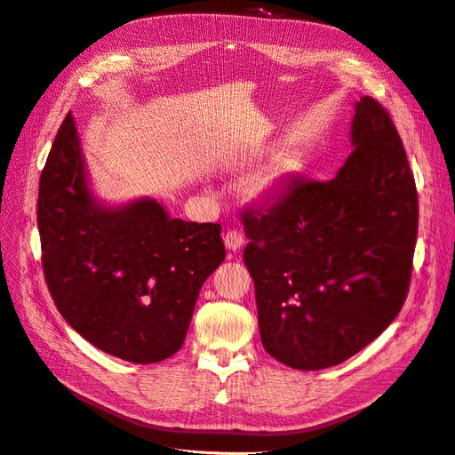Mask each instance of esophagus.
<instances>
[{"instance_id": "esophagus-1", "label": "esophagus", "mask_w": 455, "mask_h": 455, "mask_svg": "<svg viewBox=\"0 0 455 455\" xmlns=\"http://www.w3.org/2000/svg\"><path fill=\"white\" fill-rule=\"evenodd\" d=\"M224 243H226V249L231 252H237L243 244V235L239 231H228L224 235Z\"/></svg>"}]
</instances>
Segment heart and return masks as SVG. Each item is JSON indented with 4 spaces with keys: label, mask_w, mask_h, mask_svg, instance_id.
<instances>
[{
    "label": "heart",
    "mask_w": 455,
    "mask_h": 455,
    "mask_svg": "<svg viewBox=\"0 0 455 455\" xmlns=\"http://www.w3.org/2000/svg\"><path fill=\"white\" fill-rule=\"evenodd\" d=\"M279 186V172L273 167L259 169L246 180V194L254 199H267Z\"/></svg>",
    "instance_id": "obj_1"
}]
</instances>
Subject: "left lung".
Here are the masks:
<instances>
[{
    "label": "left lung",
    "mask_w": 455,
    "mask_h": 455,
    "mask_svg": "<svg viewBox=\"0 0 455 455\" xmlns=\"http://www.w3.org/2000/svg\"><path fill=\"white\" fill-rule=\"evenodd\" d=\"M351 154L328 182H296L243 214L264 349L296 370L336 366L401 311L418 235V194L389 114L355 102Z\"/></svg>",
    "instance_id": "1"
}]
</instances>
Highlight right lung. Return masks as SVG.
Here are the masks:
<instances>
[{"label":"right lung","mask_w":455,"mask_h":455,"mask_svg":"<svg viewBox=\"0 0 455 455\" xmlns=\"http://www.w3.org/2000/svg\"><path fill=\"white\" fill-rule=\"evenodd\" d=\"M37 228L66 323L134 364L182 347L201 286L226 258L220 224L172 218L154 197L109 204L96 196L72 114L39 178Z\"/></svg>","instance_id":"add662e5"}]
</instances>
